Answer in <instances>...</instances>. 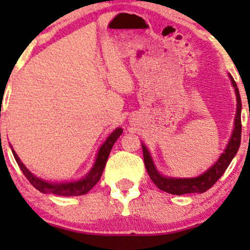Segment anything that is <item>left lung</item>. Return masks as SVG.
<instances>
[{
  "label": "left lung",
  "instance_id": "1",
  "mask_svg": "<svg viewBox=\"0 0 250 250\" xmlns=\"http://www.w3.org/2000/svg\"><path fill=\"white\" fill-rule=\"evenodd\" d=\"M231 83H232L234 92H236L237 98V111H236V118H234V128L231 139L229 141L228 146H226L225 151L220 155L219 160L207 170L202 175L197 176V178H168V176L160 174L156 169L153 161L151 158L150 152L146 148L144 144L143 146V153H144V163H145L146 170H147L148 175H150L151 180L153 181L156 186L160 190L165 191V192L172 193V195H185V193H202L206 192L207 190L211 188L216 181L220 179V176L225 173L228 169L229 165L231 163L232 158L236 156L237 151H238L239 145H241V134H242V125H241V111H242V103H241V95H239L238 88H237L236 82L230 76Z\"/></svg>",
  "mask_w": 250,
  "mask_h": 250
}]
</instances>
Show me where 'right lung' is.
<instances>
[{"mask_svg":"<svg viewBox=\"0 0 250 250\" xmlns=\"http://www.w3.org/2000/svg\"><path fill=\"white\" fill-rule=\"evenodd\" d=\"M122 128H117V129L113 130L112 133L109 135L105 143L103 144L102 147L99 148V152H98L97 160H95L94 166H93L92 169L89 170V173L84 176L83 179L78 181H72V183H48L46 180H42V179L37 178L34 174L30 172L26 167L21 163V161L19 160L16 151L12 150L13 152L14 158H16L18 166L20 167L21 172L24 173V175L26 176L27 180L32 184L35 188H37L39 191H41L42 193H53V195L58 196H81L85 195L89 190H92L93 186L100 180L102 178L103 170H104L105 165H106V161L109 158L110 151L112 148L113 144L116 143V140L120 138V135L122 134Z\"/></svg>","mask_w":250,"mask_h":250,"instance_id":"obj_1","label":"right lung"}]
</instances>
